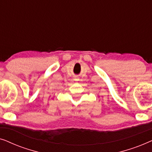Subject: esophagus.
I'll return each instance as SVG.
<instances>
[{
  "label": "esophagus",
  "mask_w": 152,
  "mask_h": 152,
  "mask_svg": "<svg viewBox=\"0 0 152 152\" xmlns=\"http://www.w3.org/2000/svg\"><path fill=\"white\" fill-rule=\"evenodd\" d=\"M74 80L75 81H79V77H75Z\"/></svg>",
  "instance_id": "obj_1"
}]
</instances>
